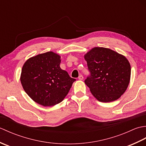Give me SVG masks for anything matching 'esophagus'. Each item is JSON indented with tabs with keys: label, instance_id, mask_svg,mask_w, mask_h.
Wrapping results in <instances>:
<instances>
[{
	"label": "esophagus",
	"instance_id": "esophagus-1",
	"mask_svg": "<svg viewBox=\"0 0 146 146\" xmlns=\"http://www.w3.org/2000/svg\"><path fill=\"white\" fill-rule=\"evenodd\" d=\"M78 79L79 80H82L83 79V75H80L79 76H78Z\"/></svg>",
	"mask_w": 146,
	"mask_h": 146
}]
</instances>
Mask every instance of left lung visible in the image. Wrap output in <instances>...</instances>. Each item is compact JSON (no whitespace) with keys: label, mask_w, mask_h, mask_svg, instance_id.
Masks as SVG:
<instances>
[{"label":"left lung","mask_w":146,"mask_h":146,"mask_svg":"<svg viewBox=\"0 0 146 146\" xmlns=\"http://www.w3.org/2000/svg\"><path fill=\"white\" fill-rule=\"evenodd\" d=\"M90 75L85 80L92 95L102 102L117 100L125 92L131 68L125 57L105 48H94L85 55Z\"/></svg>","instance_id":"left-lung-1"}]
</instances>
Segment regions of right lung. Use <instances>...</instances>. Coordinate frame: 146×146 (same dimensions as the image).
I'll list each match as a JSON object with an SVG mask.
<instances>
[{"label": "right lung", "mask_w": 146, "mask_h": 146, "mask_svg": "<svg viewBox=\"0 0 146 146\" xmlns=\"http://www.w3.org/2000/svg\"><path fill=\"white\" fill-rule=\"evenodd\" d=\"M60 56L47 52L29 59L22 69L21 82L26 94L44 107L63 101L75 81L60 66Z\"/></svg>", "instance_id": "add662e5"}]
</instances>
